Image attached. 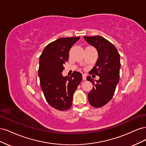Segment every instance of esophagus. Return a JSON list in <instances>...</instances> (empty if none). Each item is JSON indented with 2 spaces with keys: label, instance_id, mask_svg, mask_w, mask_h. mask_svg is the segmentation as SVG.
Listing matches in <instances>:
<instances>
[{
  "label": "esophagus",
  "instance_id": "34e87169",
  "mask_svg": "<svg viewBox=\"0 0 146 146\" xmlns=\"http://www.w3.org/2000/svg\"><path fill=\"white\" fill-rule=\"evenodd\" d=\"M82 78H83V80H86V75L83 74Z\"/></svg>",
  "mask_w": 146,
  "mask_h": 146
}]
</instances>
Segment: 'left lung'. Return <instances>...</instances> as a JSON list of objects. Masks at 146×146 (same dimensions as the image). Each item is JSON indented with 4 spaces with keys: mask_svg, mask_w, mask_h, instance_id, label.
Masks as SVG:
<instances>
[{
    "mask_svg": "<svg viewBox=\"0 0 146 146\" xmlns=\"http://www.w3.org/2000/svg\"><path fill=\"white\" fill-rule=\"evenodd\" d=\"M85 41L94 46L98 52V59L90 74L99 76V79L94 83L88 76L87 80L92 82L93 87L88 93V100L94 108H100L111 100L119 80L121 68L120 55L111 42L100 36H83Z\"/></svg>",
    "mask_w": 146,
    "mask_h": 146,
    "instance_id": "left-lung-1",
    "label": "left lung"
}]
</instances>
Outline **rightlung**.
<instances>
[{
    "label": "right lung",
    "mask_w": 146,
    "mask_h": 146,
    "mask_svg": "<svg viewBox=\"0 0 146 146\" xmlns=\"http://www.w3.org/2000/svg\"><path fill=\"white\" fill-rule=\"evenodd\" d=\"M79 39V36L58 38L47 44L39 56L41 88L48 104L60 111L71 107L73 94L82 80L78 72L74 71L70 77L62 75L70 48Z\"/></svg>",
    "instance_id": "1"
}]
</instances>
